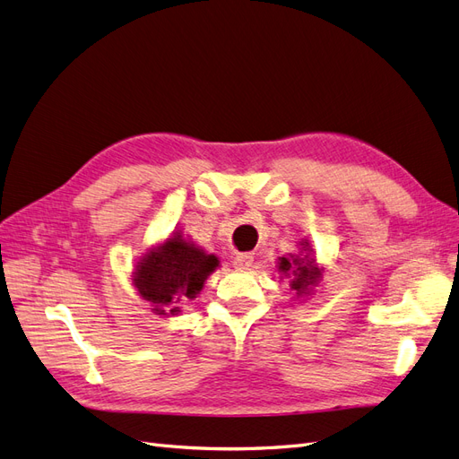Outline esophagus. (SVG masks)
<instances>
[{
  "instance_id": "obj_1",
  "label": "esophagus",
  "mask_w": 459,
  "mask_h": 459,
  "mask_svg": "<svg viewBox=\"0 0 459 459\" xmlns=\"http://www.w3.org/2000/svg\"><path fill=\"white\" fill-rule=\"evenodd\" d=\"M253 260H255L253 253H238L233 256V266L238 270H248L253 266Z\"/></svg>"
}]
</instances>
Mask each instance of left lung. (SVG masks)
<instances>
[{"mask_svg": "<svg viewBox=\"0 0 459 459\" xmlns=\"http://www.w3.org/2000/svg\"><path fill=\"white\" fill-rule=\"evenodd\" d=\"M302 251H308V243H302ZM280 272L285 275H290V289L297 297L308 295L312 287H316L322 280V268H317V264L314 258H308V255L304 256H295L290 255L289 258L281 256L280 258Z\"/></svg>", "mask_w": 459, "mask_h": 459, "instance_id": "left-lung-1", "label": "left lung"}]
</instances>
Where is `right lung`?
Wrapping results in <instances>:
<instances>
[{"label":"right lung","mask_w":459,"mask_h":459,"mask_svg":"<svg viewBox=\"0 0 459 459\" xmlns=\"http://www.w3.org/2000/svg\"><path fill=\"white\" fill-rule=\"evenodd\" d=\"M220 260L184 239L182 233L152 248L134 272V285L159 316H176L179 304L195 299Z\"/></svg>","instance_id":"obj_1"}]
</instances>
